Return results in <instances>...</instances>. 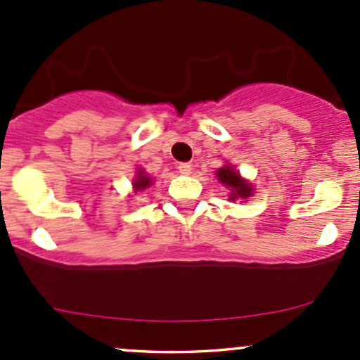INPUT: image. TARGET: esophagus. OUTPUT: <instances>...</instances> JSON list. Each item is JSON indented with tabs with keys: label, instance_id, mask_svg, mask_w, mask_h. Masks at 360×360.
<instances>
[{
	"label": "esophagus",
	"instance_id": "esophagus-1",
	"mask_svg": "<svg viewBox=\"0 0 360 360\" xmlns=\"http://www.w3.org/2000/svg\"><path fill=\"white\" fill-rule=\"evenodd\" d=\"M177 171H179L181 174L189 176V174H191V171H193V166H191V164H188V162H181L179 166H177Z\"/></svg>",
	"mask_w": 360,
	"mask_h": 360
}]
</instances>
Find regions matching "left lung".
<instances>
[{
    "instance_id": "left-lung-1",
    "label": "left lung",
    "mask_w": 360,
    "mask_h": 360,
    "mask_svg": "<svg viewBox=\"0 0 360 360\" xmlns=\"http://www.w3.org/2000/svg\"><path fill=\"white\" fill-rule=\"evenodd\" d=\"M217 177L223 186H226V188L230 189L229 200H247V198L252 196V193H254V188H252L249 181L243 179V177L238 174V171H235V167L230 166V164L218 169Z\"/></svg>"
}]
</instances>
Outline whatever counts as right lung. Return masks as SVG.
Wrapping results in <instances>:
<instances>
[{"label":"right lung","instance_id":"right-lung-1","mask_svg":"<svg viewBox=\"0 0 360 360\" xmlns=\"http://www.w3.org/2000/svg\"><path fill=\"white\" fill-rule=\"evenodd\" d=\"M150 184H152V179L148 177V174H146V171H143V169H139L137 176H135V179H134L135 191H143V189H147Z\"/></svg>","mask_w":360,"mask_h":360}]
</instances>
